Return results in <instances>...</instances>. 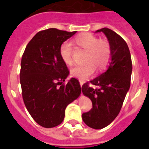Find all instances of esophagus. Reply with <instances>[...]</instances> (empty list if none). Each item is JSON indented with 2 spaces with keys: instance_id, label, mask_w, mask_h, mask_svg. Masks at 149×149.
Wrapping results in <instances>:
<instances>
[{
  "instance_id": "esophagus-1",
  "label": "esophagus",
  "mask_w": 149,
  "mask_h": 149,
  "mask_svg": "<svg viewBox=\"0 0 149 149\" xmlns=\"http://www.w3.org/2000/svg\"><path fill=\"white\" fill-rule=\"evenodd\" d=\"M79 82H80V85H81V86H82L83 84H84V81H82L80 80V81H79Z\"/></svg>"
}]
</instances>
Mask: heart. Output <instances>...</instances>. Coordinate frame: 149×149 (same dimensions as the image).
Here are the masks:
<instances>
[{
	"label": "heart",
	"instance_id": "obj_1",
	"mask_svg": "<svg viewBox=\"0 0 149 149\" xmlns=\"http://www.w3.org/2000/svg\"><path fill=\"white\" fill-rule=\"evenodd\" d=\"M79 48L87 51L86 56V63L76 65L71 69V74L81 81L89 78L94 74L95 66L99 69L104 68L108 64L111 57L110 45L106 40H99L98 37L91 33H83L74 39ZM73 47L69 42H64L60 45V56L65 64L71 65Z\"/></svg>",
	"mask_w": 149,
	"mask_h": 149
}]
</instances>
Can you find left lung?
Returning a JSON list of instances; mask_svg holds the SVG:
<instances>
[{
	"mask_svg": "<svg viewBox=\"0 0 149 149\" xmlns=\"http://www.w3.org/2000/svg\"><path fill=\"white\" fill-rule=\"evenodd\" d=\"M104 33L111 48L108 68L90 83L84 84L82 93L93 102V108L82 115L83 121L93 129H102L116 118L131 85L132 62L128 46L120 36L109 28L95 33Z\"/></svg>",
	"mask_w": 149,
	"mask_h": 149,
	"instance_id": "1",
	"label": "left lung"
}]
</instances>
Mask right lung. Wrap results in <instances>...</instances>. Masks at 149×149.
Returning a JSON list of instances; mask_svg holds the SVG:
<instances>
[{
    "label": "right lung",
    "mask_w": 149,
    "mask_h": 149,
    "mask_svg": "<svg viewBox=\"0 0 149 149\" xmlns=\"http://www.w3.org/2000/svg\"><path fill=\"white\" fill-rule=\"evenodd\" d=\"M77 31L49 28L30 41L21 63L20 83L26 108L39 125L49 128L64 119L65 110L81 93L77 79L63 84L69 72L60 56V45Z\"/></svg>",
    "instance_id": "right-lung-1"
}]
</instances>
